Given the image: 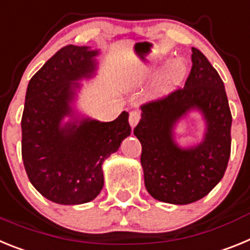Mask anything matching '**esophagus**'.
<instances>
[{
    "instance_id": "obj_1",
    "label": "esophagus",
    "mask_w": 250,
    "mask_h": 250,
    "mask_svg": "<svg viewBox=\"0 0 250 250\" xmlns=\"http://www.w3.org/2000/svg\"><path fill=\"white\" fill-rule=\"evenodd\" d=\"M140 119H141L140 112H137V110H132V112L129 113V123H131L132 128L137 125V123L140 122Z\"/></svg>"
}]
</instances>
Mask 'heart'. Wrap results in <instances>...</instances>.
Masks as SVG:
<instances>
[{
	"mask_svg": "<svg viewBox=\"0 0 250 250\" xmlns=\"http://www.w3.org/2000/svg\"><path fill=\"white\" fill-rule=\"evenodd\" d=\"M161 62L162 58H158L157 56L155 59H152V64L142 65L140 68L141 75L138 82L142 83V82L148 80L149 78L153 75V71H155L156 66H157ZM185 65L182 64V62H180V60H173V62H168V64L160 71L157 78H156L155 90L157 93L168 92V90L172 89L173 86L179 85V84L181 83L184 77H185Z\"/></svg>",
	"mask_w": 250,
	"mask_h": 250,
	"instance_id": "1",
	"label": "heart"
}]
</instances>
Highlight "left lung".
<instances>
[{"label":"left lung","mask_w":250,"mask_h":250,"mask_svg":"<svg viewBox=\"0 0 250 250\" xmlns=\"http://www.w3.org/2000/svg\"><path fill=\"white\" fill-rule=\"evenodd\" d=\"M192 68L184 88L141 105L142 118L133 129L142 145L145 186L156 200L176 205L195 203L224 176L231 148V113L224 83L201 51L192 47ZM207 119L206 138L197 146L180 149L173 125L188 110Z\"/></svg>","instance_id":"obj_1"}]
</instances>
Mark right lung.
Segmentation results:
<instances>
[{"label":"right lung","mask_w":250,"mask_h":250,"mask_svg":"<svg viewBox=\"0 0 250 250\" xmlns=\"http://www.w3.org/2000/svg\"><path fill=\"white\" fill-rule=\"evenodd\" d=\"M98 50L66 45L44 64L27 85L21 129L26 173L42 196L62 205L92 201L103 188L102 165L131 134L128 113L112 122L70 116L75 83L92 77Z\"/></svg>","instance_id":"1"}]
</instances>
